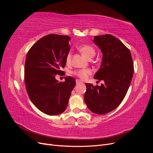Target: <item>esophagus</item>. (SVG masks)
<instances>
[{"mask_svg":"<svg viewBox=\"0 0 153 153\" xmlns=\"http://www.w3.org/2000/svg\"><path fill=\"white\" fill-rule=\"evenodd\" d=\"M76 84H82V81H80V80H76Z\"/></svg>","mask_w":153,"mask_h":153,"instance_id":"obj_1","label":"esophagus"}]
</instances>
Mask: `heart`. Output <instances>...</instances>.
I'll return each instance as SVG.
<instances>
[{"label": "heart", "mask_w": 153, "mask_h": 153, "mask_svg": "<svg viewBox=\"0 0 153 153\" xmlns=\"http://www.w3.org/2000/svg\"><path fill=\"white\" fill-rule=\"evenodd\" d=\"M78 50H79L86 58L89 59H91V58L93 57L96 53L95 49L90 45H80L79 47H78ZM71 57V52H69L66 57L67 62H70ZM73 73L74 75H75L76 76L82 78V79H85V78L88 76V75H89L91 73V71L89 69H80V70H77L74 72Z\"/></svg>", "instance_id": "1"}]
</instances>
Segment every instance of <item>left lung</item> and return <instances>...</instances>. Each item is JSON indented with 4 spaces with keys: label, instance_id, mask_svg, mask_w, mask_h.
<instances>
[{
    "label": "left lung",
    "instance_id": "8db88e82",
    "mask_svg": "<svg viewBox=\"0 0 153 153\" xmlns=\"http://www.w3.org/2000/svg\"><path fill=\"white\" fill-rule=\"evenodd\" d=\"M94 43L103 53L102 62L94 78L103 80L101 86L85 84V102L91 112L105 114L116 108L126 96L133 75L129 50L115 36H94Z\"/></svg>",
    "mask_w": 153,
    "mask_h": 153
}]
</instances>
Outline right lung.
<instances>
[{"label": "right lung", "instance_id": "right-lung-1", "mask_svg": "<svg viewBox=\"0 0 153 153\" xmlns=\"http://www.w3.org/2000/svg\"><path fill=\"white\" fill-rule=\"evenodd\" d=\"M68 36L48 34L39 39L27 54L24 68L25 87L32 103L49 115L66 109L75 79L66 76L59 82L55 75H61L70 50Z\"/></svg>", "mask_w": 153, "mask_h": 153}]
</instances>
